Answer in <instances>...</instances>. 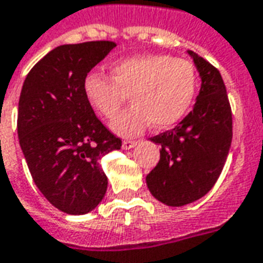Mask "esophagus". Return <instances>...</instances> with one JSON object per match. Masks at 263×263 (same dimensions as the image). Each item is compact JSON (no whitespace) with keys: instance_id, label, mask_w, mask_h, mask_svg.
Masks as SVG:
<instances>
[{"instance_id":"obj_1","label":"esophagus","mask_w":263,"mask_h":263,"mask_svg":"<svg viewBox=\"0 0 263 263\" xmlns=\"http://www.w3.org/2000/svg\"><path fill=\"white\" fill-rule=\"evenodd\" d=\"M136 145H137V141H132V140H125V141L122 142V148L123 149H132Z\"/></svg>"}]
</instances>
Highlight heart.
I'll use <instances>...</instances> for the list:
<instances>
[{
    "label": "heart",
    "mask_w": 263,
    "mask_h": 263,
    "mask_svg": "<svg viewBox=\"0 0 263 263\" xmlns=\"http://www.w3.org/2000/svg\"><path fill=\"white\" fill-rule=\"evenodd\" d=\"M111 77L89 72L83 93L91 108L105 119L121 112L129 96L132 107L112 122L119 134L140 133L148 123L168 129L188 114L197 91V71L192 62L167 54H140L111 66Z\"/></svg>",
    "instance_id": "heart-1"
}]
</instances>
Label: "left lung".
<instances>
[{"label":"left lung","instance_id":"obj_1","mask_svg":"<svg viewBox=\"0 0 263 263\" xmlns=\"http://www.w3.org/2000/svg\"><path fill=\"white\" fill-rule=\"evenodd\" d=\"M188 54L201 79L196 103L174 129L151 137L162 149L146 185L155 199L172 207L189 204L210 192L232 142V111L222 77L195 52Z\"/></svg>","mask_w":263,"mask_h":263}]
</instances>
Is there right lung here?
I'll use <instances>...</instances> for the list:
<instances>
[{
  "label": "right lung",
  "instance_id": "add662e5",
  "mask_svg": "<svg viewBox=\"0 0 263 263\" xmlns=\"http://www.w3.org/2000/svg\"><path fill=\"white\" fill-rule=\"evenodd\" d=\"M115 46L111 41L58 46L32 67L22 87L20 148L41 193L67 214L99 205L108 185L99 162L122 146L83 93L85 77Z\"/></svg>",
  "mask_w": 263,
  "mask_h": 263
}]
</instances>
